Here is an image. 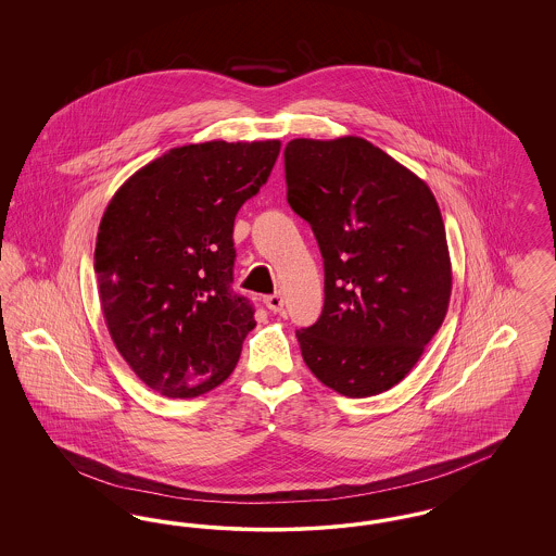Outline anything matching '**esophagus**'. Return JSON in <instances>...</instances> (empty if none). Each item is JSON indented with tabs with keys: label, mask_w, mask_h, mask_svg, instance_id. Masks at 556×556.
<instances>
[{
	"label": "esophagus",
	"mask_w": 556,
	"mask_h": 556,
	"mask_svg": "<svg viewBox=\"0 0 556 556\" xmlns=\"http://www.w3.org/2000/svg\"><path fill=\"white\" fill-rule=\"evenodd\" d=\"M265 306L270 313H281V311H283V295H281V293H270V295H266Z\"/></svg>",
	"instance_id": "34e87169"
}]
</instances>
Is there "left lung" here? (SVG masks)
Here are the masks:
<instances>
[{
    "label": "left lung",
    "mask_w": 556,
    "mask_h": 556,
    "mask_svg": "<svg viewBox=\"0 0 556 556\" xmlns=\"http://www.w3.org/2000/svg\"><path fill=\"white\" fill-rule=\"evenodd\" d=\"M291 211L315 238L325 304L298 329L302 358L327 388L381 394L417 365L448 311L452 270L431 189L363 137L291 139Z\"/></svg>",
    "instance_id": "8db88e82"
}]
</instances>
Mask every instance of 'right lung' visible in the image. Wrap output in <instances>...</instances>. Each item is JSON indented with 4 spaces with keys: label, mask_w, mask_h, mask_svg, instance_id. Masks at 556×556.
<instances>
[{
    "label": "right lung",
    "mask_w": 556,
    "mask_h": 556,
    "mask_svg": "<svg viewBox=\"0 0 556 556\" xmlns=\"http://www.w3.org/2000/svg\"><path fill=\"white\" fill-rule=\"evenodd\" d=\"M281 143L206 141L166 152L110 200L93 268L112 342L154 392L195 397L238 365L254 306L231 290L233 223Z\"/></svg>",
    "instance_id": "right-lung-1"
}]
</instances>
